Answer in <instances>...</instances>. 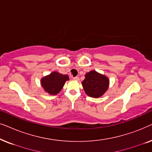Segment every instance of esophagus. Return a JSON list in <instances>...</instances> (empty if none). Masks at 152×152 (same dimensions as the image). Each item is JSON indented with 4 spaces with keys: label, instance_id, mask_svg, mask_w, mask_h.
Instances as JSON below:
<instances>
[{
    "label": "esophagus",
    "instance_id": "obj_1",
    "mask_svg": "<svg viewBox=\"0 0 152 152\" xmlns=\"http://www.w3.org/2000/svg\"><path fill=\"white\" fill-rule=\"evenodd\" d=\"M73 80H80V77H77V76L74 77Z\"/></svg>",
    "mask_w": 152,
    "mask_h": 152
}]
</instances>
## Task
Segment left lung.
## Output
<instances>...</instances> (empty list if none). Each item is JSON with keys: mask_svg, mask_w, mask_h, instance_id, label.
<instances>
[{"mask_svg": "<svg viewBox=\"0 0 152 152\" xmlns=\"http://www.w3.org/2000/svg\"><path fill=\"white\" fill-rule=\"evenodd\" d=\"M109 80L107 77L97 72L95 70L88 72L82 82V86L85 92L88 96L99 97L108 89Z\"/></svg>", "mask_w": 152, "mask_h": 152, "instance_id": "8db88e82", "label": "left lung"}]
</instances>
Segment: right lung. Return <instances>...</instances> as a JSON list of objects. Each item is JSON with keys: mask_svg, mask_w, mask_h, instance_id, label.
Here are the masks:
<instances>
[{"mask_svg": "<svg viewBox=\"0 0 152 152\" xmlns=\"http://www.w3.org/2000/svg\"><path fill=\"white\" fill-rule=\"evenodd\" d=\"M69 80L66 75L53 72L41 80V86L44 90L51 95H56L63 88L66 81Z\"/></svg>", "mask_w": 152, "mask_h": 152, "instance_id": "obj_1", "label": "right lung"}]
</instances>
